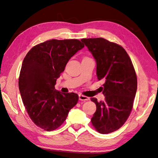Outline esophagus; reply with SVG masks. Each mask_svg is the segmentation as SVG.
<instances>
[{
  "mask_svg": "<svg viewBox=\"0 0 158 158\" xmlns=\"http://www.w3.org/2000/svg\"><path fill=\"white\" fill-rule=\"evenodd\" d=\"M79 99L80 100V101H87V100L89 99V98L87 96L83 95H79Z\"/></svg>",
  "mask_w": 158,
  "mask_h": 158,
  "instance_id": "obj_1",
  "label": "esophagus"
}]
</instances>
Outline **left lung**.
<instances>
[{
  "label": "left lung",
  "instance_id": "1",
  "mask_svg": "<svg viewBox=\"0 0 158 158\" xmlns=\"http://www.w3.org/2000/svg\"><path fill=\"white\" fill-rule=\"evenodd\" d=\"M97 63V78L103 80L105 101L98 102L91 122L98 132L108 134L120 128L131 113L137 89L132 60L121 45L102 37L82 39Z\"/></svg>",
  "mask_w": 158,
  "mask_h": 158
}]
</instances>
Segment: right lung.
Returning a JSON list of instances; mask_svg holds the SVG:
<instances>
[{"mask_svg":"<svg viewBox=\"0 0 158 158\" xmlns=\"http://www.w3.org/2000/svg\"><path fill=\"white\" fill-rule=\"evenodd\" d=\"M84 47L75 39L51 40L35 45L26 55L19 89L28 115L38 127L47 131L55 130L78 103V94H61L55 85L69 59Z\"/></svg>","mask_w":158,"mask_h":158,"instance_id":"1","label":"right lung"}]
</instances>
